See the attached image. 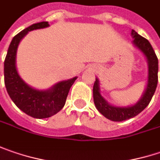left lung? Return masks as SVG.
I'll use <instances>...</instances> for the list:
<instances>
[{"instance_id":"obj_1","label":"left lung","mask_w":160,"mask_h":160,"mask_svg":"<svg viewBox=\"0 0 160 160\" xmlns=\"http://www.w3.org/2000/svg\"><path fill=\"white\" fill-rule=\"evenodd\" d=\"M131 36L134 39L132 43L142 52L148 60V84L141 99L135 105L130 107H115L109 105L108 101L101 96L99 92V80L96 79V81L94 82V86H93L94 104L97 109L104 117L112 121H123L139 114L149 104L158 85V61L151 44L144 37L138 34L134 30H132L131 32Z\"/></svg>"}]
</instances>
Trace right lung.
Segmentation results:
<instances>
[{"label":"right lung","instance_id":"right-lung-1","mask_svg":"<svg viewBox=\"0 0 160 160\" xmlns=\"http://www.w3.org/2000/svg\"><path fill=\"white\" fill-rule=\"evenodd\" d=\"M49 27L48 22L32 24L15 35L9 46L4 61V83L7 92L14 104L24 113L35 118H50L64 107L70 89L77 80H63L47 90L35 89L27 85L16 69V52L18 45L31 31Z\"/></svg>","mask_w":160,"mask_h":160}]
</instances>
